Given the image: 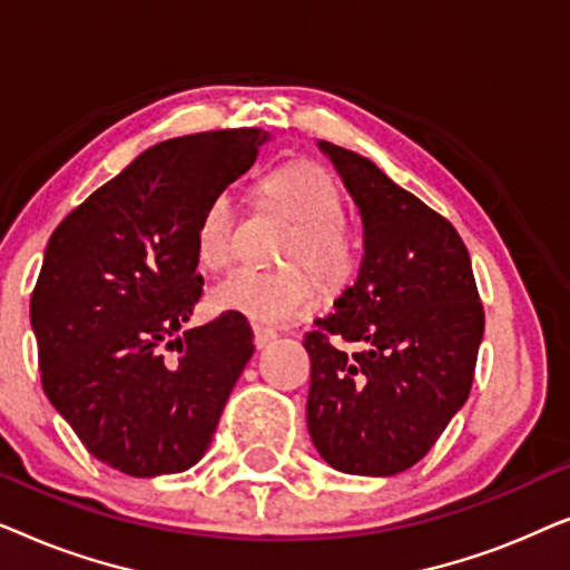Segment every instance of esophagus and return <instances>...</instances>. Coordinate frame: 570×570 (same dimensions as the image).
Here are the masks:
<instances>
[{
  "label": "esophagus",
  "instance_id": "obj_1",
  "mask_svg": "<svg viewBox=\"0 0 570 570\" xmlns=\"http://www.w3.org/2000/svg\"><path fill=\"white\" fill-rule=\"evenodd\" d=\"M277 337V332L275 330H269V326H262V324H256L254 326V345L256 347H267L269 345V342L272 340H275Z\"/></svg>",
  "mask_w": 570,
  "mask_h": 570
}]
</instances>
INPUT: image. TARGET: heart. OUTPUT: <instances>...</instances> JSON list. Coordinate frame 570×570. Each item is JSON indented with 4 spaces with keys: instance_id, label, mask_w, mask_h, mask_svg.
I'll use <instances>...</instances> for the list:
<instances>
[{
    "instance_id": "heart-1",
    "label": "heart",
    "mask_w": 570,
    "mask_h": 570,
    "mask_svg": "<svg viewBox=\"0 0 570 570\" xmlns=\"http://www.w3.org/2000/svg\"><path fill=\"white\" fill-rule=\"evenodd\" d=\"M269 205L291 217L279 262L285 269H236L209 293L217 311H233L259 324H285L314 301V274L324 293H342L353 283L363 264L357 233L345 223L347 202L337 178L318 163L298 160L279 166L262 178ZM238 205L230 189L215 191L202 207L197 220L199 262L207 269H225L236 256Z\"/></svg>"
}]
</instances>
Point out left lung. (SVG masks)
Listing matches in <instances>:
<instances>
[{
	"mask_svg": "<svg viewBox=\"0 0 570 570\" xmlns=\"http://www.w3.org/2000/svg\"><path fill=\"white\" fill-rule=\"evenodd\" d=\"M363 215L357 283L316 318L308 433L347 474H389L423 459L470 396L485 311L454 225L363 155L322 142Z\"/></svg>",
	"mask_w": 570,
	"mask_h": 570,
	"instance_id": "left-lung-1",
	"label": "left lung"
}]
</instances>
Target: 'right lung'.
<instances>
[{
  "label": "right lung",
  "mask_w": 570,
  "mask_h": 570,
  "mask_svg": "<svg viewBox=\"0 0 570 570\" xmlns=\"http://www.w3.org/2000/svg\"><path fill=\"white\" fill-rule=\"evenodd\" d=\"M259 127L145 150L51 233L30 295L49 402L98 462L131 478L189 470L254 355L246 316L184 330L202 298V207L254 166Z\"/></svg>",
  "instance_id": "1"
}]
</instances>
